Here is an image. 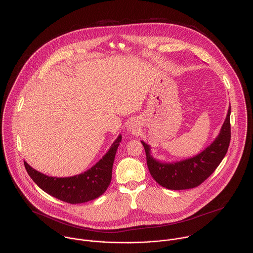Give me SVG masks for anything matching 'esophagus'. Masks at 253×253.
Listing matches in <instances>:
<instances>
[{"mask_svg":"<svg viewBox=\"0 0 253 253\" xmlns=\"http://www.w3.org/2000/svg\"><path fill=\"white\" fill-rule=\"evenodd\" d=\"M129 128H130V130H133V131H134V126H129Z\"/></svg>","mask_w":253,"mask_h":253,"instance_id":"obj_1","label":"esophagus"}]
</instances>
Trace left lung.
<instances>
[{"mask_svg":"<svg viewBox=\"0 0 253 253\" xmlns=\"http://www.w3.org/2000/svg\"><path fill=\"white\" fill-rule=\"evenodd\" d=\"M231 106L215 140L199 155L176 163H161L150 154V146L144 141L146 160L152 177L169 190H186L201 185L217 169L225 157L230 140Z\"/></svg>","mask_w":253,"mask_h":253,"instance_id":"obj_1","label":"left lung"}]
</instances>
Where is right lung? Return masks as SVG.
<instances>
[{
    "label": "right lung",
    "mask_w": 253,
    "mask_h": 253,
    "mask_svg": "<svg viewBox=\"0 0 253 253\" xmlns=\"http://www.w3.org/2000/svg\"><path fill=\"white\" fill-rule=\"evenodd\" d=\"M122 141L120 134L108 152L91 169L71 177H51L39 172L24 162L29 176L48 195L68 204H83L100 197L112 179V169L117 149Z\"/></svg>",
    "instance_id": "right-lung-1"
}]
</instances>
